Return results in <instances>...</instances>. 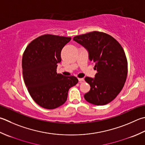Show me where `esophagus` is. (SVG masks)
<instances>
[{
	"mask_svg": "<svg viewBox=\"0 0 145 145\" xmlns=\"http://www.w3.org/2000/svg\"><path fill=\"white\" fill-rule=\"evenodd\" d=\"M78 81L80 83H82V82L84 81V78H78Z\"/></svg>",
	"mask_w": 145,
	"mask_h": 145,
	"instance_id": "esophagus-1",
	"label": "esophagus"
}]
</instances>
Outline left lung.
I'll list each match as a JSON object with an SVG mask.
<instances>
[{"label":"left lung","mask_w":145,"mask_h":145,"mask_svg":"<svg viewBox=\"0 0 145 145\" xmlns=\"http://www.w3.org/2000/svg\"><path fill=\"white\" fill-rule=\"evenodd\" d=\"M73 40L89 51V59L97 69L95 78H85L90 90L84 98L90 104L103 106L117 97L125 84L127 61L123 47L112 36L103 32L92 31L76 36Z\"/></svg>","instance_id":"1"}]
</instances>
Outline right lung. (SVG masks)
Here are the masks:
<instances>
[{"mask_svg": "<svg viewBox=\"0 0 145 145\" xmlns=\"http://www.w3.org/2000/svg\"><path fill=\"white\" fill-rule=\"evenodd\" d=\"M70 37L44 35L27 45L22 59V74L31 97L39 106L53 109L66 102L68 91L78 83L75 76L56 73L62 48Z\"/></svg>", "mask_w": 145, "mask_h": 145, "instance_id": "obj_1", "label": "right lung"}]
</instances>
